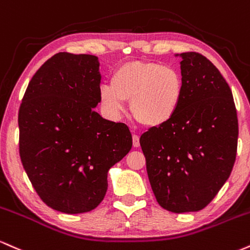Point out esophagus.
<instances>
[{
  "mask_svg": "<svg viewBox=\"0 0 250 250\" xmlns=\"http://www.w3.org/2000/svg\"><path fill=\"white\" fill-rule=\"evenodd\" d=\"M132 139H133V146H134V147H139V145H140L139 137H138L137 134H133V136H132Z\"/></svg>",
  "mask_w": 250,
  "mask_h": 250,
  "instance_id": "esophagus-1",
  "label": "esophagus"
}]
</instances>
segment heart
Listing matches in <instances>:
<instances>
[{"label": "heart", "instance_id": "heart-1", "mask_svg": "<svg viewBox=\"0 0 250 250\" xmlns=\"http://www.w3.org/2000/svg\"><path fill=\"white\" fill-rule=\"evenodd\" d=\"M183 78L174 67L154 62L131 61L111 76V84L101 86V105L112 118L125 112V101L140 124L155 127L177 112L183 97Z\"/></svg>", "mask_w": 250, "mask_h": 250}]
</instances>
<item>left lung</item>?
<instances>
[{
  "label": "left lung",
  "instance_id": "obj_1",
  "mask_svg": "<svg viewBox=\"0 0 250 250\" xmlns=\"http://www.w3.org/2000/svg\"><path fill=\"white\" fill-rule=\"evenodd\" d=\"M180 56L183 97L165 124L140 137L158 204L173 213L198 212L229 178L239 124L233 93L216 66L198 52Z\"/></svg>",
  "mask_w": 250,
  "mask_h": 250
}]
</instances>
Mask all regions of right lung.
I'll return each instance as SVG.
<instances>
[{
    "label": "right lung",
    "instance_id": "add662e5",
    "mask_svg": "<svg viewBox=\"0 0 250 250\" xmlns=\"http://www.w3.org/2000/svg\"><path fill=\"white\" fill-rule=\"evenodd\" d=\"M101 78L96 56L60 52L32 76L20 106L21 161L40 198L58 212L95 209L108 169L132 147L127 126L93 110Z\"/></svg>",
    "mask_w": 250,
    "mask_h": 250
}]
</instances>
